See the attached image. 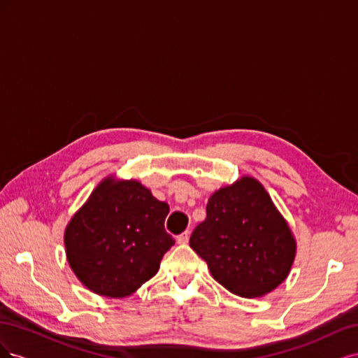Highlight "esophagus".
I'll return each instance as SVG.
<instances>
[{"label":"esophagus","instance_id":"34e87169","mask_svg":"<svg viewBox=\"0 0 358 358\" xmlns=\"http://www.w3.org/2000/svg\"><path fill=\"white\" fill-rule=\"evenodd\" d=\"M188 241H189V231L188 230L178 236V243H188Z\"/></svg>","mask_w":358,"mask_h":358}]
</instances>
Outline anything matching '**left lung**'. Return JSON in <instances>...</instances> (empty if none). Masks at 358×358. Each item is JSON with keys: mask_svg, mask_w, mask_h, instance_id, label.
<instances>
[{"mask_svg": "<svg viewBox=\"0 0 358 358\" xmlns=\"http://www.w3.org/2000/svg\"><path fill=\"white\" fill-rule=\"evenodd\" d=\"M206 213L189 246L222 287L251 299L284 282L294 262L296 242L262 183L243 178L221 188L209 199Z\"/></svg>", "mask_w": 358, "mask_h": 358, "instance_id": "1", "label": "left lung"}]
</instances>
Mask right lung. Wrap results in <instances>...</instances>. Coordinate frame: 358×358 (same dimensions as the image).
<instances>
[{
    "mask_svg": "<svg viewBox=\"0 0 358 358\" xmlns=\"http://www.w3.org/2000/svg\"><path fill=\"white\" fill-rule=\"evenodd\" d=\"M169 204L137 180L106 179L73 216L64 241L80 282L106 297H125L152 278L175 239Z\"/></svg>",
    "mask_w": 358,
    "mask_h": 358,
    "instance_id": "right-lung-1",
    "label": "right lung"
}]
</instances>
